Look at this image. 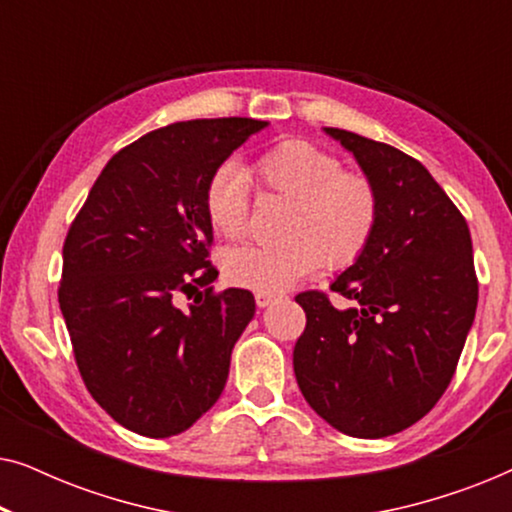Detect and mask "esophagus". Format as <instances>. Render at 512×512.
I'll list each match as a JSON object with an SVG mask.
<instances>
[{
    "label": "esophagus",
    "mask_w": 512,
    "mask_h": 512,
    "mask_svg": "<svg viewBox=\"0 0 512 512\" xmlns=\"http://www.w3.org/2000/svg\"><path fill=\"white\" fill-rule=\"evenodd\" d=\"M277 300V293H270V291H256V305L258 307H268Z\"/></svg>",
    "instance_id": "esophagus-1"
}]
</instances>
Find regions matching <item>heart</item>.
<instances>
[{
	"label": "heart",
	"mask_w": 512,
	"mask_h": 512,
	"mask_svg": "<svg viewBox=\"0 0 512 512\" xmlns=\"http://www.w3.org/2000/svg\"><path fill=\"white\" fill-rule=\"evenodd\" d=\"M254 172L268 191L291 198L282 221L284 242L247 244L221 258L228 282L282 293L324 268L352 265L373 240L380 193L363 172L342 170L340 160L307 139L277 142L256 158ZM251 177L237 160L221 163L205 186V214L216 233L237 240L247 233Z\"/></svg>",
	"instance_id": "1"
}]
</instances>
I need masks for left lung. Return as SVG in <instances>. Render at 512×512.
Returning a JSON list of instances; mask_svg holds the SVG:
<instances>
[{
  "mask_svg": "<svg viewBox=\"0 0 512 512\" xmlns=\"http://www.w3.org/2000/svg\"><path fill=\"white\" fill-rule=\"evenodd\" d=\"M380 193L366 251L331 291L298 293L307 324L293 373L310 408L354 438H384L419 422L445 394L478 307L466 219L429 170L394 146L324 128Z\"/></svg>",
  "mask_w": 512,
  "mask_h": 512,
  "instance_id": "left-lung-1",
  "label": "left lung"
}]
</instances>
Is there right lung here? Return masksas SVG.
Masks as SVG:
<instances>
[{
    "instance_id": "right-lung-1",
    "label": "right lung",
    "mask_w": 512,
    "mask_h": 512,
    "mask_svg": "<svg viewBox=\"0 0 512 512\" xmlns=\"http://www.w3.org/2000/svg\"><path fill=\"white\" fill-rule=\"evenodd\" d=\"M268 121L198 118L139 137L109 160L62 247L58 300L90 396L125 429L170 438L226 387L254 317L247 289L177 307L219 275L205 214L212 172Z\"/></svg>"
}]
</instances>
